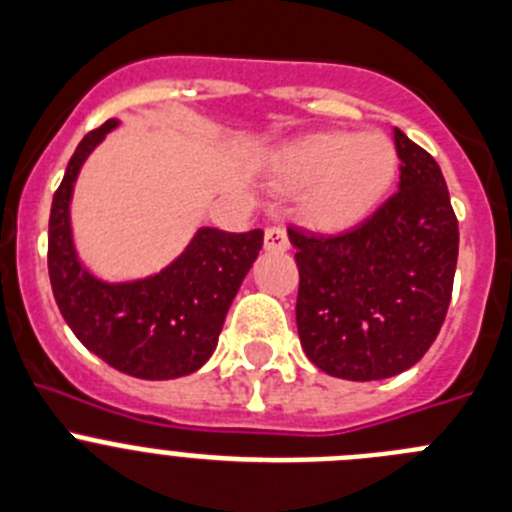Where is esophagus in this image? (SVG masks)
<instances>
[{
    "label": "esophagus",
    "mask_w": 512,
    "mask_h": 512,
    "mask_svg": "<svg viewBox=\"0 0 512 512\" xmlns=\"http://www.w3.org/2000/svg\"><path fill=\"white\" fill-rule=\"evenodd\" d=\"M288 247H290V239L283 224H270V227L265 229V250L285 252Z\"/></svg>",
    "instance_id": "obj_1"
}]
</instances>
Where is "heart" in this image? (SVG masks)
Instances as JSON below:
<instances>
[{
	"label": "heart",
	"instance_id": "heart-1",
	"mask_svg": "<svg viewBox=\"0 0 512 512\" xmlns=\"http://www.w3.org/2000/svg\"><path fill=\"white\" fill-rule=\"evenodd\" d=\"M398 153L382 132L316 135L285 150L280 178L290 188L313 186L308 214L321 227L357 222L388 191Z\"/></svg>",
	"mask_w": 512,
	"mask_h": 512
}]
</instances>
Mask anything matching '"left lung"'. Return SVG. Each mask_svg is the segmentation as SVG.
Instances as JSON below:
<instances>
[{
    "instance_id": "obj_1",
    "label": "left lung",
    "mask_w": 512,
    "mask_h": 512,
    "mask_svg": "<svg viewBox=\"0 0 512 512\" xmlns=\"http://www.w3.org/2000/svg\"><path fill=\"white\" fill-rule=\"evenodd\" d=\"M398 191L344 232L288 227L296 324L313 365L342 380L413 367L439 336L454 288L459 224L431 155L393 130Z\"/></svg>"
}]
</instances>
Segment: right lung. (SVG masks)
<instances>
[{"label":"right lung","mask_w":512,"mask_h":512,"mask_svg":"<svg viewBox=\"0 0 512 512\" xmlns=\"http://www.w3.org/2000/svg\"><path fill=\"white\" fill-rule=\"evenodd\" d=\"M109 119L78 142L48 222V275L63 319L86 349L142 380H173L199 370L219 342L229 306L262 247L260 229H201L160 275L109 285L76 260L68 201L86 155L117 127Z\"/></svg>","instance_id":"obj_1"}]
</instances>
